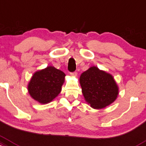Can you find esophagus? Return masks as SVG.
<instances>
[{"label":"esophagus","mask_w":146,"mask_h":146,"mask_svg":"<svg viewBox=\"0 0 146 146\" xmlns=\"http://www.w3.org/2000/svg\"><path fill=\"white\" fill-rule=\"evenodd\" d=\"M70 75L73 77H76L78 75V73L77 72H72V73H70Z\"/></svg>","instance_id":"esophagus-1"}]
</instances>
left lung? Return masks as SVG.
<instances>
[{"label":"left lung","instance_id":"obj_1","mask_svg":"<svg viewBox=\"0 0 146 146\" xmlns=\"http://www.w3.org/2000/svg\"><path fill=\"white\" fill-rule=\"evenodd\" d=\"M80 83L86 102L94 109L105 108L114 102L118 95V86L113 76L96 66L82 73Z\"/></svg>","mask_w":146,"mask_h":146}]
</instances>
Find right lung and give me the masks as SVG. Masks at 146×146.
<instances>
[{
	"label": "right lung",
	"instance_id": "obj_1",
	"mask_svg": "<svg viewBox=\"0 0 146 146\" xmlns=\"http://www.w3.org/2000/svg\"><path fill=\"white\" fill-rule=\"evenodd\" d=\"M65 76L64 72L51 66L35 72L28 85L30 96L41 104L51 102L61 92Z\"/></svg>",
	"mask_w": 146,
	"mask_h": 146
}]
</instances>
